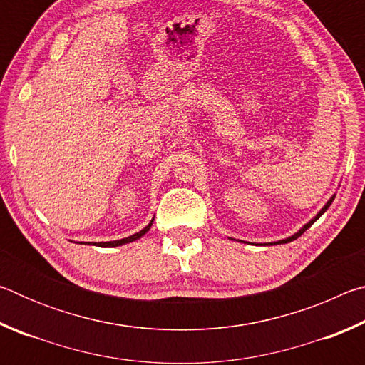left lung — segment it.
Listing matches in <instances>:
<instances>
[{
  "label": "left lung",
  "instance_id": "obj_1",
  "mask_svg": "<svg viewBox=\"0 0 365 365\" xmlns=\"http://www.w3.org/2000/svg\"><path fill=\"white\" fill-rule=\"evenodd\" d=\"M333 200H335V197H330V201H329V202H327V205L324 206V209H322V211H320V212H319V214L316 215V217H314V219H312L311 222H309V224H306L304 227H302V228H301V230H299L298 233H294V235H293V237H289V238H287V240H282V242H279V243H274V245L289 243V242H293V240H296V238H298V237H301V235H302V233H304V232L307 230V228H309V227H311V225L314 224V222H316V220H317V219L320 217V215H322V214H324V212L327 211V209H329V207H330V205H331V202H333Z\"/></svg>",
  "mask_w": 365,
  "mask_h": 365
}]
</instances>
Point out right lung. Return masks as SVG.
I'll use <instances>...</instances> for the list:
<instances>
[{
	"instance_id": "1",
	"label": "right lung",
	"mask_w": 365,
	"mask_h": 365,
	"mask_svg": "<svg viewBox=\"0 0 365 365\" xmlns=\"http://www.w3.org/2000/svg\"><path fill=\"white\" fill-rule=\"evenodd\" d=\"M153 225V220L148 224L143 230L138 232V233H133L132 237H127V238H122V240H115V242H106V243H95L98 246H101V248H113V246H120V245H125V243H130V242H135V240H138L140 237H143V235L150 230V227Z\"/></svg>"
}]
</instances>
